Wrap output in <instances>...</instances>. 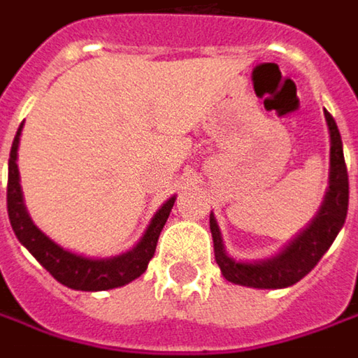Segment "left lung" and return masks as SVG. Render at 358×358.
I'll return each instance as SVG.
<instances>
[{"label":"left lung","instance_id":"left-lung-1","mask_svg":"<svg viewBox=\"0 0 358 358\" xmlns=\"http://www.w3.org/2000/svg\"><path fill=\"white\" fill-rule=\"evenodd\" d=\"M330 134V169L328 187L324 193L318 214L299 230L294 241L285 244L277 255L261 261H241L228 255L214 212L210 214V232L214 238V255L224 279L234 285L255 289H283L303 279L318 265L324 252L334 243L345 226L348 210V173H346L343 141L334 117L324 112Z\"/></svg>","mask_w":358,"mask_h":358}]
</instances>
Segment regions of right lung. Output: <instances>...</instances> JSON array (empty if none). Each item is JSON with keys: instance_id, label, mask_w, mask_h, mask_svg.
<instances>
[{"instance_id": "add662e5", "label": "right lung", "mask_w": 358, "mask_h": 358, "mask_svg": "<svg viewBox=\"0 0 358 358\" xmlns=\"http://www.w3.org/2000/svg\"><path fill=\"white\" fill-rule=\"evenodd\" d=\"M22 128L24 124H20L15 132L12 152H10V166H8V214H10V222H12L17 241L28 248V252L59 283L77 292H106V289L122 287L138 279L148 267L150 259L155 257L161 230L166 224V217L171 214L177 197L175 195L169 197L159 208V212L146 226L141 241L130 250L115 255V257H106V259H95V257L73 252L59 243H55L50 236H46L32 222V217L26 210L24 193L20 185V171H17V146H20Z\"/></svg>"}]
</instances>
